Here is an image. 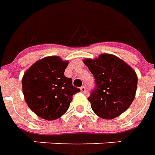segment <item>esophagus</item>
Returning <instances> with one entry per match:
<instances>
[{
    "label": "esophagus",
    "instance_id": "esophagus-1",
    "mask_svg": "<svg viewBox=\"0 0 155 155\" xmlns=\"http://www.w3.org/2000/svg\"><path fill=\"white\" fill-rule=\"evenodd\" d=\"M81 91L82 93H86V91H87V89H86V86H84V85H83V86H81Z\"/></svg>",
    "mask_w": 155,
    "mask_h": 155
}]
</instances>
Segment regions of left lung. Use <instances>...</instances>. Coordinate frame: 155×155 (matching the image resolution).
<instances>
[{
    "instance_id": "left-lung-1",
    "label": "left lung",
    "mask_w": 155,
    "mask_h": 155,
    "mask_svg": "<svg viewBox=\"0 0 155 155\" xmlns=\"http://www.w3.org/2000/svg\"><path fill=\"white\" fill-rule=\"evenodd\" d=\"M83 62L95 79L96 87L88 98L93 111L105 120L124 113L135 97L138 83L135 71L110 54H101L96 59H85Z\"/></svg>"
}]
</instances>
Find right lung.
<instances>
[{
	"label": "right lung",
	"instance_id": "add662e5",
	"mask_svg": "<svg viewBox=\"0 0 155 155\" xmlns=\"http://www.w3.org/2000/svg\"><path fill=\"white\" fill-rule=\"evenodd\" d=\"M69 62L59 56L36 61L22 78V91L26 104L36 115L46 120L61 117L70 107L72 96L81 90L64 76Z\"/></svg>",
	"mask_w": 155,
	"mask_h": 155
}]
</instances>
